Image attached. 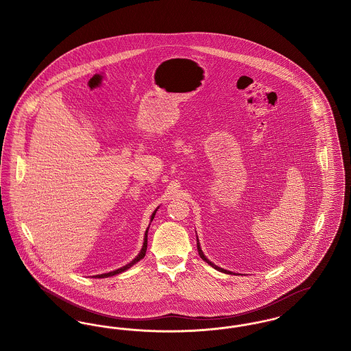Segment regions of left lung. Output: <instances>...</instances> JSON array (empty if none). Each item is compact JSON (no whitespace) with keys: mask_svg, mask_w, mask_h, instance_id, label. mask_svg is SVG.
Segmentation results:
<instances>
[{"mask_svg":"<svg viewBox=\"0 0 351 351\" xmlns=\"http://www.w3.org/2000/svg\"><path fill=\"white\" fill-rule=\"evenodd\" d=\"M197 250H199V254H200L201 259H202V261H205V262H206L208 265H210L212 267L216 268V269H218V271H221V272H225V274H232L230 271H226V269H223V268L218 267V266H216L215 263H212V262H210V261H209V259H208V258H206V256L204 255V252H202V250H201L200 243H199V239H197Z\"/></svg>","mask_w":351,"mask_h":351,"instance_id":"left-lung-1","label":"left lung"}]
</instances>
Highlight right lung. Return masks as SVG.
I'll list each match as a JSON object with an SVG mask.
<instances>
[{
    "mask_svg": "<svg viewBox=\"0 0 351 351\" xmlns=\"http://www.w3.org/2000/svg\"><path fill=\"white\" fill-rule=\"evenodd\" d=\"M155 213H156V210L152 213V216H151V221L154 219V216H155ZM150 228V226H149ZM149 228H147V230H146V233H145V242H143V246H142V250L141 252L134 258L133 261L129 263V265H126V266H123V267L118 268L116 271H112V272H108V274H101V275H96L95 278H108V276H113V275H117V274H121V272H123V271H126L128 268L132 267L134 266L136 262H139L142 258H145V255H146V250H147V233H149Z\"/></svg>",
    "mask_w": 351,
    "mask_h": 351,
    "instance_id": "right-lung-1",
    "label": "right lung"
}]
</instances>
